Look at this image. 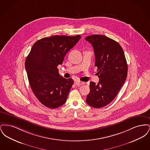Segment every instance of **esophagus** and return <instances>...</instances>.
I'll return each instance as SVG.
<instances>
[{"instance_id": "esophagus-1", "label": "esophagus", "mask_w": 150, "mask_h": 150, "mask_svg": "<svg viewBox=\"0 0 150 150\" xmlns=\"http://www.w3.org/2000/svg\"><path fill=\"white\" fill-rule=\"evenodd\" d=\"M74 84H75L76 86H81V85L84 84V82H82V81H75L74 82Z\"/></svg>"}]
</instances>
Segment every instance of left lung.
<instances>
[{"label":"left lung","mask_w":150,"mask_h":150,"mask_svg":"<svg viewBox=\"0 0 150 150\" xmlns=\"http://www.w3.org/2000/svg\"><path fill=\"white\" fill-rule=\"evenodd\" d=\"M93 46L98 76L97 84L90 82V92L86 102L91 106H106L115 98L125 82L128 74V65L121 45L107 36L92 35L86 38Z\"/></svg>","instance_id":"1"}]
</instances>
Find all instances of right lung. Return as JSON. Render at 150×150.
Wrapping results in <instances>:
<instances>
[{
	"label": "right lung",
	"instance_id": "1",
	"mask_svg": "<svg viewBox=\"0 0 150 150\" xmlns=\"http://www.w3.org/2000/svg\"><path fill=\"white\" fill-rule=\"evenodd\" d=\"M81 36L54 35L34 44L25 61L30 87L44 106L56 108L66 102L74 83L71 78L61 76L57 66Z\"/></svg>",
	"mask_w": 150,
	"mask_h": 150
}]
</instances>
